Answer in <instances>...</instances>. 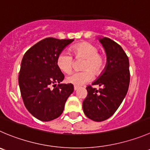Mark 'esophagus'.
Instances as JSON below:
<instances>
[{"mask_svg": "<svg viewBox=\"0 0 150 150\" xmlns=\"http://www.w3.org/2000/svg\"><path fill=\"white\" fill-rule=\"evenodd\" d=\"M74 91H76V90H77L78 88H79V87H78V86H76V85H74Z\"/></svg>", "mask_w": 150, "mask_h": 150, "instance_id": "obj_1", "label": "esophagus"}]
</instances>
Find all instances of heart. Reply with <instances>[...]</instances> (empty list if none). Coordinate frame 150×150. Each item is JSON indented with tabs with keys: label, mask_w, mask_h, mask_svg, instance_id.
I'll return each mask as SVG.
<instances>
[{
	"label": "heart",
	"mask_w": 150,
	"mask_h": 150,
	"mask_svg": "<svg viewBox=\"0 0 150 150\" xmlns=\"http://www.w3.org/2000/svg\"><path fill=\"white\" fill-rule=\"evenodd\" d=\"M75 58L82 59V69L80 72L73 73L67 76V82L75 85H82L90 82L93 77V74L99 76L103 72L105 67V57L98 53V48L90 42H83L74 45L71 48ZM74 58L70 54L62 52L57 58L58 68L65 74L71 72L74 67Z\"/></svg>",
	"instance_id": "b5f03b06"
}]
</instances>
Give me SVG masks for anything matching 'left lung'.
Masks as SVG:
<instances>
[{"label":"left lung","mask_w":150,"mask_h":150,"mask_svg":"<svg viewBox=\"0 0 150 150\" xmlns=\"http://www.w3.org/2000/svg\"><path fill=\"white\" fill-rule=\"evenodd\" d=\"M107 55L104 71L92 85H88V96L82 103L85 115L94 122L109 119L119 108L127 93L129 85V59L123 48L110 38H99Z\"/></svg>","instance_id":"obj_1"}]
</instances>
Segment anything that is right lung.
<instances>
[{
    "label": "right lung",
    "mask_w": 150,
    "mask_h": 150,
    "mask_svg": "<svg viewBox=\"0 0 150 150\" xmlns=\"http://www.w3.org/2000/svg\"><path fill=\"white\" fill-rule=\"evenodd\" d=\"M74 40L45 38L30 48L22 59L18 77L21 96L28 112L42 122L58 118L74 91L72 84H60L64 74L57 65L58 55Z\"/></svg>",
    "instance_id": "1"
}]
</instances>
